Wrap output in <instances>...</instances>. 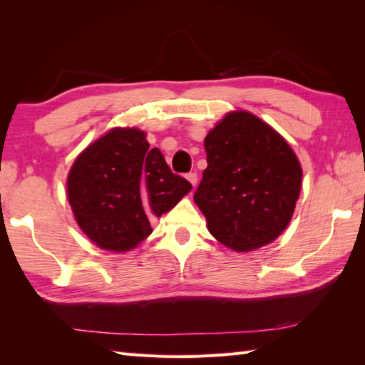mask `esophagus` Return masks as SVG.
<instances>
[{
  "mask_svg": "<svg viewBox=\"0 0 365 365\" xmlns=\"http://www.w3.org/2000/svg\"><path fill=\"white\" fill-rule=\"evenodd\" d=\"M187 180L192 185V188H195L196 183H197V174L196 173H188L187 174Z\"/></svg>",
  "mask_w": 365,
  "mask_h": 365,
  "instance_id": "1",
  "label": "esophagus"
}]
</instances>
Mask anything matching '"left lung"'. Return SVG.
Masks as SVG:
<instances>
[{
	"label": "left lung",
	"mask_w": 365,
	"mask_h": 365,
	"mask_svg": "<svg viewBox=\"0 0 365 365\" xmlns=\"http://www.w3.org/2000/svg\"><path fill=\"white\" fill-rule=\"evenodd\" d=\"M207 169L195 202L208 232L234 251L273 242L289 226L302 170L289 143L247 111L226 114L205 136Z\"/></svg>",
	"instance_id": "left-lung-1"
}]
</instances>
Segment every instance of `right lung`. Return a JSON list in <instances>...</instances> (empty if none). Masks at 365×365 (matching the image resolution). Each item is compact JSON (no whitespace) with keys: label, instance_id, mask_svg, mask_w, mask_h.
Returning <instances> with one entry per match:
<instances>
[{"label":"right lung","instance_id":"obj_1","mask_svg":"<svg viewBox=\"0 0 365 365\" xmlns=\"http://www.w3.org/2000/svg\"><path fill=\"white\" fill-rule=\"evenodd\" d=\"M138 128H113L84 149L67 177L80 229L98 247L125 252L152 234L150 220L174 208L191 183L149 149Z\"/></svg>","mask_w":365,"mask_h":365}]
</instances>
